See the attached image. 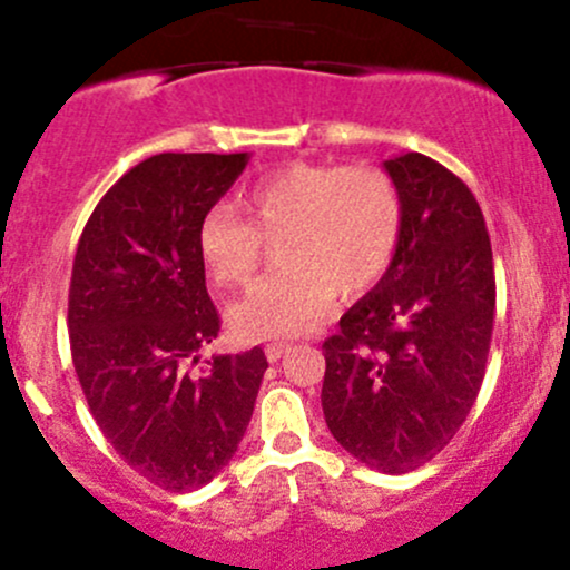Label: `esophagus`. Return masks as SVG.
<instances>
[{
    "instance_id": "esophagus-1",
    "label": "esophagus",
    "mask_w": 570,
    "mask_h": 570,
    "mask_svg": "<svg viewBox=\"0 0 570 570\" xmlns=\"http://www.w3.org/2000/svg\"><path fill=\"white\" fill-rule=\"evenodd\" d=\"M286 348H289V343H267V346H265V356H267V360H271V362H278L281 356L286 354Z\"/></svg>"
}]
</instances>
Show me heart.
<instances>
[{
    "mask_svg": "<svg viewBox=\"0 0 570 570\" xmlns=\"http://www.w3.org/2000/svg\"><path fill=\"white\" fill-rule=\"evenodd\" d=\"M246 218L214 205L197 227L205 271L224 289L246 286L262 262V240L275 243L271 278L233 305L243 337H295L314 330L335 292L356 297L376 286L397 252L403 203L379 167L292 161L243 194Z\"/></svg>",
    "mask_w": 570,
    "mask_h": 570,
    "instance_id": "heart-1",
    "label": "heart"
}]
</instances>
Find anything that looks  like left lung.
Segmentation results:
<instances>
[{
  "label": "left lung",
  "mask_w": 570,
  "mask_h": 570,
  "mask_svg": "<svg viewBox=\"0 0 570 570\" xmlns=\"http://www.w3.org/2000/svg\"><path fill=\"white\" fill-rule=\"evenodd\" d=\"M403 203L397 252L324 341L335 441L381 473L433 460L471 414L495 322V271L471 189L424 154L384 161Z\"/></svg>",
  "instance_id": "1"
}]
</instances>
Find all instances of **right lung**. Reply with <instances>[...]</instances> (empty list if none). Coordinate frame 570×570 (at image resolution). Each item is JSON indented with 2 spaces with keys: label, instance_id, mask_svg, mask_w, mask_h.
<instances>
[{
  "label": "right lung",
  "instance_id": "add662e5",
  "mask_svg": "<svg viewBox=\"0 0 570 570\" xmlns=\"http://www.w3.org/2000/svg\"><path fill=\"white\" fill-rule=\"evenodd\" d=\"M248 154H156L99 199L72 262V365L110 446L170 492L208 484L233 460L267 371L265 352L216 354L222 318L205 289L199 218Z\"/></svg>",
  "mask_w": 570,
  "mask_h": 570
}]
</instances>
